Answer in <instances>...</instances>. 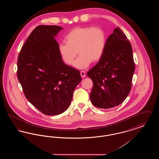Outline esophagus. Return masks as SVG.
Masks as SVG:
<instances>
[{
    "label": "esophagus",
    "instance_id": "esophagus-1",
    "mask_svg": "<svg viewBox=\"0 0 159 159\" xmlns=\"http://www.w3.org/2000/svg\"><path fill=\"white\" fill-rule=\"evenodd\" d=\"M80 76L82 78H84L86 76V73L84 71H80Z\"/></svg>",
    "mask_w": 159,
    "mask_h": 159
}]
</instances>
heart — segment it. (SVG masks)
Listing matches in <instances>:
<instances>
[{
  "label": "heart",
  "instance_id": "heart-1",
  "mask_svg": "<svg viewBox=\"0 0 159 159\" xmlns=\"http://www.w3.org/2000/svg\"><path fill=\"white\" fill-rule=\"evenodd\" d=\"M107 34L99 27H77L70 31L64 38L65 43L58 45V52L62 61L73 66L77 52L80 55L75 62L76 67L83 69L91 62L101 59L106 50Z\"/></svg>",
  "mask_w": 159,
  "mask_h": 159
}]
</instances>
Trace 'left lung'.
<instances>
[{"instance_id":"8db88e82","label":"left lung","mask_w":159,"mask_h":159,"mask_svg":"<svg viewBox=\"0 0 159 159\" xmlns=\"http://www.w3.org/2000/svg\"><path fill=\"white\" fill-rule=\"evenodd\" d=\"M134 71L132 46L117 27L107 40L102 57L87 73L93 82L92 104L104 109L120 105L131 89Z\"/></svg>"}]
</instances>
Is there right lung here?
Masks as SVG:
<instances>
[{
	"instance_id": "add662e5",
	"label": "right lung",
	"mask_w": 159,
	"mask_h": 159,
	"mask_svg": "<svg viewBox=\"0 0 159 159\" xmlns=\"http://www.w3.org/2000/svg\"><path fill=\"white\" fill-rule=\"evenodd\" d=\"M63 29L37 26L26 40L17 61V77L25 97L42 113L64 112L82 80L79 70L65 64L55 37Z\"/></svg>"
}]
</instances>
